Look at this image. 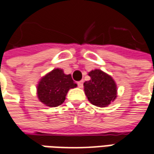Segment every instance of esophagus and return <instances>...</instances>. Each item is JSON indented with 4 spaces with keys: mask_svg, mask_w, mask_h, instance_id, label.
<instances>
[{
    "mask_svg": "<svg viewBox=\"0 0 154 154\" xmlns=\"http://www.w3.org/2000/svg\"><path fill=\"white\" fill-rule=\"evenodd\" d=\"M77 84H78V87H79V88H82V87H83V81H82H82H80V82H77Z\"/></svg>",
    "mask_w": 154,
    "mask_h": 154,
    "instance_id": "obj_1",
    "label": "esophagus"
}]
</instances>
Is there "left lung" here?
I'll list each match as a JSON object with an SVG mask.
<instances>
[{"instance_id":"1","label":"left lung","mask_w":154,"mask_h":154,"mask_svg":"<svg viewBox=\"0 0 154 154\" xmlns=\"http://www.w3.org/2000/svg\"><path fill=\"white\" fill-rule=\"evenodd\" d=\"M89 81L83 83L84 92L92 104L98 107H106L117 96V87L112 77L103 71L95 69L88 72Z\"/></svg>"}]
</instances>
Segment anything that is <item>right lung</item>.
<instances>
[{
    "instance_id": "obj_1",
    "label": "right lung",
    "mask_w": 154,
    "mask_h": 154,
    "mask_svg": "<svg viewBox=\"0 0 154 154\" xmlns=\"http://www.w3.org/2000/svg\"><path fill=\"white\" fill-rule=\"evenodd\" d=\"M77 86L71 74H65L62 69H54L38 82V98L46 106L57 107L65 101L69 89Z\"/></svg>"
}]
</instances>
